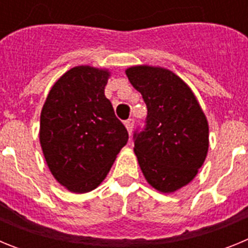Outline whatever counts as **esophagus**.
Wrapping results in <instances>:
<instances>
[{"label":"esophagus","mask_w":248,"mask_h":248,"mask_svg":"<svg viewBox=\"0 0 248 248\" xmlns=\"http://www.w3.org/2000/svg\"><path fill=\"white\" fill-rule=\"evenodd\" d=\"M124 124H125V128H126V130H128V133H129V135H131V133H133V128H134V119H128V120H125V123H124Z\"/></svg>","instance_id":"34e87169"}]
</instances>
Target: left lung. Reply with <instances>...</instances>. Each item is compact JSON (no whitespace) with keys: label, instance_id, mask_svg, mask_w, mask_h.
I'll use <instances>...</instances> for the list:
<instances>
[{"label":"left lung","instance_id":"obj_1","mask_svg":"<svg viewBox=\"0 0 248 248\" xmlns=\"http://www.w3.org/2000/svg\"><path fill=\"white\" fill-rule=\"evenodd\" d=\"M148 108L145 125L134 131V151L146 181L161 192L187 185L209 149V124L191 89L165 68L125 71Z\"/></svg>","mask_w":248,"mask_h":248}]
</instances>
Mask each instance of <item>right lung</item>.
<instances>
[{"instance_id":"add662e5","label":"right lung","mask_w":248,"mask_h":248,"mask_svg":"<svg viewBox=\"0 0 248 248\" xmlns=\"http://www.w3.org/2000/svg\"><path fill=\"white\" fill-rule=\"evenodd\" d=\"M108 78L107 69L72 68L54 83L41 113L39 141L48 168L78 194L104 180L129 139L104 95Z\"/></svg>"}]
</instances>
